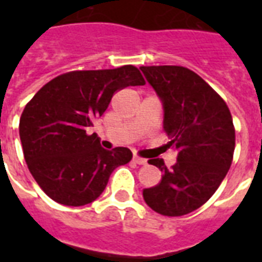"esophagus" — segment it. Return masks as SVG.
<instances>
[{
    "instance_id": "1",
    "label": "esophagus",
    "mask_w": 262,
    "mask_h": 262,
    "mask_svg": "<svg viewBox=\"0 0 262 262\" xmlns=\"http://www.w3.org/2000/svg\"><path fill=\"white\" fill-rule=\"evenodd\" d=\"M133 160H135V163H137V164H147V159L140 158V156H137V155L133 156Z\"/></svg>"
}]
</instances>
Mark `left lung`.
I'll use <instances>...</instances> for the list:
<instances>
[{"label": "left lung", "mask_w": 262, "mask_h": 262, "mask_svg": "<svg viewBox=\"0 0 262 262\" xmlns=\"http://www.w3.org/2000/svg\"><path fill=\"white\" fill-rule=\"evenodd\" d=\"M162 99L167 147L178 151L177 163L149 159L163 172L156 186L143 190L145 203L164 216H182L211 199L224 179L235 149V127L222 96L197 73L183 67H141Z\"/></svg>", "instance_id": "8db88e82"}]
</instances>
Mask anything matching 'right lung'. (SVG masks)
I'll return each instance as SVG.
<instances>
[{"instance_id": "right-lung-1", "label": "right lung", "mask_w": 262, "mask_h": 262, "mask_svg": "<svg viewBox=\"0 0 262 262\" xmlns=\"http://www.w3.org/2000/svg\"><path fill=\"white\" fill-rule=\"evenodd\" d=\"M144 84L133 65L73 71L45 84L27 103L18 125L24 159L51 200L68 207L92 203L106 189L111 172L130 162L129 148L107 151L87 129L117 91Z\"/></svg>"}]
</instances>
